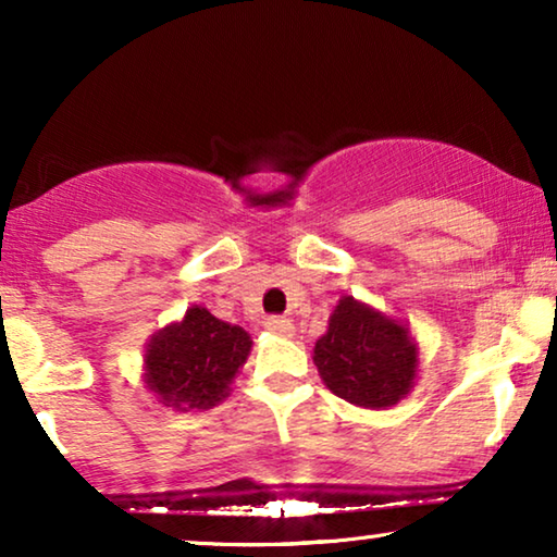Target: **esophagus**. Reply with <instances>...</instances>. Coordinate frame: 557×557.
<instances>
[{"label": "esophagus", "mask_w": 557, "mask_h": 557, "mask_svg": "<svg viewBox=\"0 0 557 557\" xmlns=\"http://www.w3.org/2000/svg\"><path fill=\"white\" fill-rule=\"evenodd\" d=\"M264 327H268L272 335H293L295 333V325L282 315H270L268 320H264Z\"/></svg>", "instance_id": "34e87169"}]
</instances>
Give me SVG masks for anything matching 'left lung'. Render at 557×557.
I'll return each mask as SVG.
<instances>
[{"label":"left lung","mask_w":557,"mask_h":557,"mask_svg":"<svg viewBox=\"0 0 557 557\" xmlns=\"http://www.w3.org/2000/svg\"><path fill=\"white\" fill-rule=\"evenodd\" d=\"M312 360L335 396L363 409L398 404L417 375V346L409 331L354 297H343L333 310Z\"/></svg>","instance_id":"left-lung-1"}]
</instances>
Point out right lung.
Here are the masks:
<instances>
[{
	"label": "right lung",
	"mask_w": 557,
	"mask_h": 557,
	"mask_svg": "<svg viewBox=\"0 0 557 557\" xmlns=\"http://www.w3.org/2000/svg\"><path fill=\"white\" fill-rule=\"evenodd\" d=\"M249 348L252 341L239 325L222 323L207 308H191L182 323L148 343L146 383L166 406L211 409L226 396Z\"/></svg>",
	"instance_id": "obj_1"
}]
</instances>
